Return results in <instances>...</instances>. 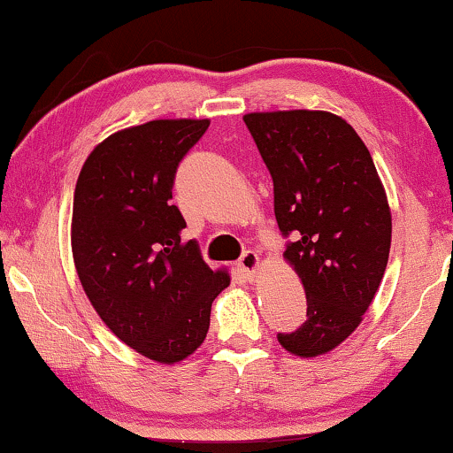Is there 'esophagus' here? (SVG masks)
Masks as SVG:
<instances>
[{"mask_svg": "<svg viewBox=\"0 0 453 453\" xmlns=\"http://www.w3.org/2000/svg\"><path fill=\"white\" fill-rule=\"evenodd\" d=\"M238 266H240L242 271L246 273L248 277H250V279H257L258 271H260V257H258L257 252L248 250V252L242 254V258L238 260Z\"/></svg>", "mask_w": 453, "mask_h": 453, "instance_id": "1", "label": "esophagus"}]
</instances>
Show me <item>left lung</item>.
<instances>
[{"mask_svg": "<svg viewBox=\"0 0 453 453\" xmlns=\"http://www.w3.org/2000/svg\"><path fill=\"white\" fill-rule=\"evenodd\" d=\"M244 123L273 178L285 263L303 285L308 318L277 334L291 355H326L372 305L390 257L392 213L372 154L326 111L248 112Z\"/></svg>", "mask_w": 453, "mask_h": 453, "instance_id": "1", "label": "left lung"}]
</instances>
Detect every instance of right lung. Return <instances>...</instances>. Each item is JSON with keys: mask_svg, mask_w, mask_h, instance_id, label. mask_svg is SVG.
Returning a JSON list of instances; mask_svg holds the SVG:
<instances>
[{"mask_svg": "<svg viewBox=\"0 0 453 453\" xmlns=\"http://www.w3.org/2000/svg\"><path fill=\"white\" fill-rule=\"evenodd\" d=\"M209 119L127 127L90 151L73 193L72 254L80 283L111 333L174 365L205 341L211 303L229 285L211 271L172 205L176 165Z\"/></svg>", "mask_w": 453, "mask_h": 453, "instance_id": "obj_1", "label": "right lung"}]
</instances>
